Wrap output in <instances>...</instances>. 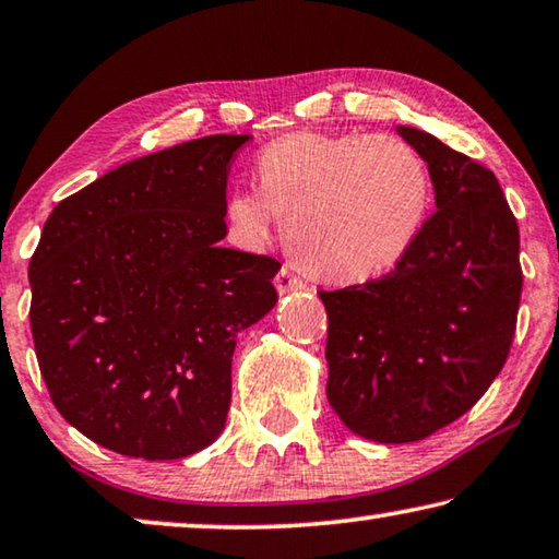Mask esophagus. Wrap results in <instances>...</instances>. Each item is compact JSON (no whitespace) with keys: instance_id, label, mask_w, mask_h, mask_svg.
<instances>
[{"instance_id":"1","label":"esophagus","mask_w":559,"mask_h":559,"mask_svg":"<svg viewBox=\"0 0 559 559\" xmlns=\"http://www.w3.org/2000/svg\"><path fill=\"white\" fill-rule=\"evenodd\" d=\"M276 288H278V294H290V290L306 288V283H304V278L294 276L288 269H281L276 273Z\"/></svg>"}]
</instances>
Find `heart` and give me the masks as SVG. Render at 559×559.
Instances as JSON below:
<instances>
[{
    "label": "heart",
    "instance_id": "1",
    "mask_svg": "<svg viewBox=\"0 0 559 559\" xmlns=\"http://www.w3.org/2000/svg\"><path fill=\"white\" fill-rule=\"evenodd\" d=\"M259 186L228 193L238 243L263 248L283 231L328 281L383 276L418 241L432 206V176L411 141L362 131H290L261 148Z\"/></svg>",
    "mask_w": 559,
    "mask_h": 559
}]
</instances>
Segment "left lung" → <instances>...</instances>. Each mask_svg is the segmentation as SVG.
I'll list each match as a JSON object with an SVG mask.
<instances>
[{
	"label": "left lung",
	"instance_id": "obj_1",
	"mask_svg": "<svg viewBox=\"0 0 559 559\" xmlns=\"http://www.w3.org/2000/svg\"><path fill=\"white\" fill-rule=\"evenodd\" d=\"M430 166L438 211L385 276L318 290L328 403L378 442L428 438L480 401L508 360L522 294L520 228L490 168L397 127Z\"/></svg>",
	"mask_w": 559,
	"mask_h": 559
}]
</instances>
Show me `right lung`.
<instances>
[{
	"mask_svg": "<svg viewBox=\"0 0 559 559\" xmlns=\"http://www.w3.org/2000/svg\"><path fill=\"white\" fill-rule=\"evenodd\" d=\"M251 136L134 158L59 201L29 261V323L51 403L114 453L176 460L224 430L236 335L276 306L281 263L221 248Z\"/></svg>",
	"mask_w": 559,
	"mask_h": 559,
	"instance_id": "right-lung-1",
	"label": "right lung"
}]
</instances>
